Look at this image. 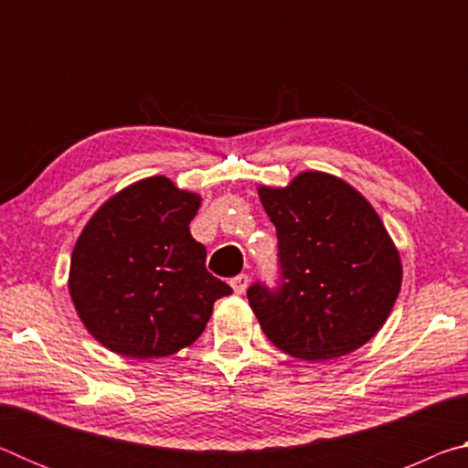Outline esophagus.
Wrapping results in <instances>:
<instances>
[{
  "instance_id": "1",
  "label": "esophagus",
  "mask_w": 468,
  "mask_h": 468,
  "mask_svg": "<svg viewBox=\"0 0 468 468\" xmlns=\"http://www.w3.org/2000/svg\"><path fill=\"white\" fill-rule=\"evenodd\" d=\"M248 282H250V276L239 274V276H235V279H231V287L237 295H241V292H245V289H248Z\"/></svg>"
}]
</instances>
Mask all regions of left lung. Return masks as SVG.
<instances>
[{
	"instance_id": "obj_1",
	"label": "left lung",
	"mask_w": 468,
	"mask_h": 468,
	"mask_svg": "<svg viewBox=\"0 0 468 468\" xmlns=\"http://www.w3.org/2000/svg\"><path fill=\"white\" fill-rule=\"evenodd\" d=\"M276 227L282 282L251 284L264 335L301 361L353 353L376 336L400 292L399 250L366 197L340 177L303 171L284 187H258Z\"/></svg>"
}]
</instances>
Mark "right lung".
I'll use <instances>...</instances> for the list:
<instances>
[{
  "instance_id": "right-lung-1",
  "label": "right lung",
  "mask_w": 468,
  "mask_h": 468,
  "mask_svg": "<svg viewBox=\"0 0 468 468\" xmlns=\"http://www.w3.org/2000/svg\"><path fill=\"white\" fill-rule=\"evenodd\" d=\"M202 197L154 176L94 212L74 245L69 297L86 330L123 357L156 359L202 335L215 301L233 292L206 271L189 233Z\"/></svg>"
}]
</instances>
